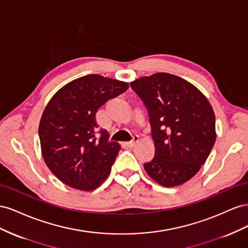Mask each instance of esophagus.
<instances>
[{
  "label": "esophagus",
  "mask_w": 248,
  "mask_h": 248,
  "mask_svg": "<svg viewBox=\"0 0 248 248\" xmlns=\"http://www.w3.org/2000/svg\"><path fill=\"white\" fill-rule=\"evenodd\" d=\"M138 141H139V137H138V136H134L133 139H132V141H130V142L124 143V145H125L126 147L132 148V147H134V146L136 145V143L138 142Z\"/></svg>",
  "instance_id": "esophagus-1"
}]
</instances>
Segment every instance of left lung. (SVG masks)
I'll return each mask as SVG.
<instances>
[{"instance_id":"1","label":"left lung","mask_w":248,"mask_h":248,"mask_svg":"<svg viewBox=\"0 0 248 248\" xmlns=\"http://www.w3.org/2000/svg\"><path fill=\"white\" fill-rule=\"evenodd\" d=\"M131 87L148 111L155 157L143 166L164 187L189 181L207 161L216 140L215 114L194 85L167 73L141 77Z\"/></svg>"}]
</instances>
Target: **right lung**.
Here are the masks:
<instances>
[{
  "instance_id": "add662e5",
  "label": "right lung",
  "mask_w": 248,
  "mask_h": 248,
  "mask_svg": "<svg viewBox=\"0 0 248 248\" xmlns=\"http://www.w3.org/2000/svg\"><path fill=\"white\" fill-rule=\"evenodd\" d=\"M129 88L126 82L88 75L67 83L42 113L38 135L46 166L65 185L82 191L97 188L107 179L120 150L109 142L95 114L106 102Z\"/></svg>"
}]
</instances>
